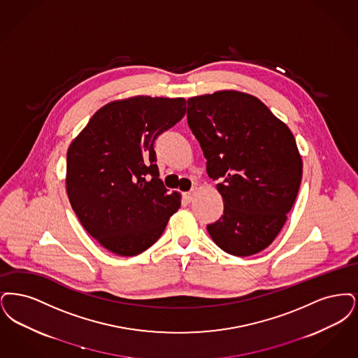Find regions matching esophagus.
<instances>
[{
  "instance_id": "1",
  "label": "esophagus",
  "mask_w": 358,
  "mask_h": 358,
  "mask_svg": "<svg viewBox=\"0 0 358 358\" xmlns=\"http://www.w3.org/2000/svg\"><path fill=\"white\" fill-rule=\"evenodd\" d=\"M196 191H198V188H196V187H194L192 189H189L188 192H185V194H183V196H185V199H186L187 202L194 201V198H195V195H196Z\"/></svg>"
}]
</instances>
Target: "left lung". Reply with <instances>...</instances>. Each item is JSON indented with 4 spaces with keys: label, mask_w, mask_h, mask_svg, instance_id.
<instances>
[{
    "label": "left lung",
    "mask_w": 358,
    "mask_h": 358,
    "mask_svg": "<svg viewBox=\"0 0 358 358\" xmlns=\"http://www.w3.org/2000/svg\"><path fill=\"white\" fill-rule=\"evenodd\" d=\"M187 104V123L224 204L207 231L231 255L257 254L271 245L296 202L302 179L296 139L251 94L219 91Z\"/></svg>",
    "instance_id": "left-lung-1"
}]
</instances>
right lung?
<instances>
[{
  "instance_id": "right-lung-1",
  "label": "right lung",
  "mask_w": 358,
  "mask_h": 358,
  "mask_svg": "<svg viewBox=\"0 0 358 358\" xmlns=\"http://www.w3.org/2000/svg\"><path fill=\"white\" fill-rule=\"evenodd\" d=\"M183 97L135 96L99 109L66 152V192L87 233L134 257L151 248L180 207L159 179L154 143L183 119Z\"/></svg>"
}]
</instances>
